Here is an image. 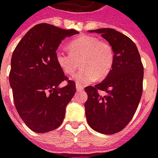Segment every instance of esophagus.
Listing matches in <instances>:
<instances>
[{"label": "esophagus", "instance_id": "esophagus-1", "mask_svg": "<svg viewBox=\"0 0 158 158\" xmlns=\"http://www.w3.org/2000/svg\"><path fill=\"white\" fill-rule=\"evenodd\" d=\"M83 89H84V87H83L79 83H77V84H76V89H77V90H82Z\"/></svg>", "mask_w": 158, "mask_h": 158}]
</instances>
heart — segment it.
I'll return each instance as SVG.
<instances>
[{
  "label": "heart",
  "mask_w": 158,
  "mask_h": 158,
  "mask_svg": "<svg viewBox=\"0 0 158 158\" xmlns=\"http://www.w3.org/2000/svg\"><path fill=\"white\" fill-rule=\"evenodd\" d=\"M69 54L57 51L56 61L59 68L67 75H73L81 66L73 79L79 83L88 84L108 75L114 63L113 47L106 41H100L97 37L79 36L73 40L68 46Z\"/></svg>",
  "instance_id": "obj_1"
}]
</instances>
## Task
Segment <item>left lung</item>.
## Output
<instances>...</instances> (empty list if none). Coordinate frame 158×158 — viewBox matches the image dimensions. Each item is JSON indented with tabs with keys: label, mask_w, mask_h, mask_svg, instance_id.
Instances as JSON below:
<instances>
[{
	"label": "left lung",
	"mask_w": 158,
	"mask_h": 158,
	"mask_svg": "<svg viewBox=\"0 0 158 158\" xmlns=\"http://www.w3.org/2000/svg\"><path fill=\"white\" fill-rule=\"evenodd\" d=\"M89 32L101 34L114 52V63L108 75L95 86L85 87V104L89 127L96 132L113 135L120 132L133 118L142 95L144 68L135 44L113 29ZM106 91V96L98 94Z\"/></svg>",
	"instance_id": "8db88e82"
}]
</instances>
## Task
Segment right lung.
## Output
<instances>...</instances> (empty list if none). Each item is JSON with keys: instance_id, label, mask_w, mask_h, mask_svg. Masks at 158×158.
<instances>
[{"instance_id": "1", "label": "right lung", "mask_w": 158, "mask_h": 158, "mask_svg": "<svg viewBox=\"0 0 158 158\" xmlns=\"http://www.w3.org/2000/svg\"><path fill=\"white\" fill-rule=\"evenodd\" d=\"M79 34L40 23L27 32L11 60L9 82L20 118L36 133H47L62 124L66 106L76 91L56 61V51L66 37ZM68 81L61 88L59 85Z\"/></svg>"}]
</instances>
